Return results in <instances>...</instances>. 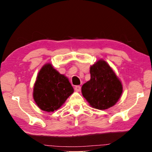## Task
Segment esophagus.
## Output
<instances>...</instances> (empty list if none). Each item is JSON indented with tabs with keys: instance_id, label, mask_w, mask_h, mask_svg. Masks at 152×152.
Instances as JSON below:
<instances>
[{
	"instance_id": "obj_1",
	"label": "esophagus",
	"mask_w": 152,
	"mask_h": 152,
	"mask_svg": "<svg viewBox=\"0 0 152 152\" xmlns=\"http://www.w3.org/2000/svg\"><path fill=\"white\" fill-rule=\"evenodd\" d=\"M81 90V86H75V91H77V92H79Z\"/></svg>"
}]
</instances>
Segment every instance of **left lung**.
I'll list each match as a JSON object with an SVG mask.
<instances>
[{"label":"left lung","mask_w":152,"mask_h":152,"mask_svg":"<svg viewBox=\"0 0 152 152\" xmlns=\"http://www.w3.org/2000/svg\"><path fill=\"white\" fill-rule=\"evenodd\" d=\"M91 80L83 84V96L93 108L99 110L113 107L122 93V85L110 66L102 59L91 66Z\"/></svg>","instance_id":"8db88e82"}]
</instances>
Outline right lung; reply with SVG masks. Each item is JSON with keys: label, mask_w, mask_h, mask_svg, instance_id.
I'll return each instance as SVG.
<instances>
[{"label": "right lung", "mask_w": 152, "mask_h": 152, "mask_svg": "<svg viewBox=\"0 0 152 152\" xmlns=\"http://www.w3.org/2000/svg\"><path fill=\"white\" fill-rule=\"evenodd\" d=\"M74 89L68 79L46 64L39 70L33 89V97L43 111L53 112L61 107Z\"/></svg>", "instance_id": "1"}]
</instances>
